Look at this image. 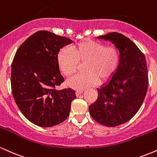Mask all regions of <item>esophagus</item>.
I'll list each match as a JSON object with an SVG mask.
<instances>
[{
  "label": "esophagus",
  "instance_id": "esophagus-1",
  "mask_svg": "<svg viewBox=\"0 0 157 157\" xmlns=\"http://www.w3.org/2000/svg\"><path fill=\"white\" fill-rule=\"evenodd\" d=\"M83 92V90H79V91H76V95L77 97L80 96V95Z\"/></svg>",
  "mask_w": 157,
  "mask_h": 157
}]
</instances>
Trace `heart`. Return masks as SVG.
Returning <instances> with one entry per match:
<instances>
[{
  "mask_svg": "<svg viewBox=\"0 0 157 157\" xmlns=\"http://www.w3.org/2000/svg\"><path fill=\"white\" fill-rule=\"evenodd\" d=\"M65 48L59 54L57 62L61 73L66 77H71L77 70V63L87 61L85 74L77 75L68 80L71 89L83 90L100 81L108 80L118 67L120 60V52L114 46H105L103 44L93 40H86Z\"/></svg>",
  "mask_w": 157,
  "mask_h": 157,
  "instance_id": "heart-1",
  "label": "heart"
}]
</instances>
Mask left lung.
<instances>
[{"label":"left lung","mask_w":157,"mask_h":157,"mask_svg":"<svg viewBox=\"0 0 157 157\" xmlns=\"http://www.w3.org/2000/svg\"><path fill=\"white\" fill-rule=\"evenodd\" d=\"M97 38L114 44L120 60L108 82L97 89L98 97L89 105V113L101 125L115 127L130 120L144 101L148 86L146 60L137 46L122 34L111 32Z\"/></svg>","instance_id":"8db88e82"}]
</instances>
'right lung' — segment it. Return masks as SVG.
Returning a JSON list of instances; mask_svg holds the SVG:
<instances>
[{
    "label": "right lung",
    "instance_id": "right-lung-1",
    "mask_svg": "<svg viewBox=\"0 0 157 157\" xmlns=\"http://www.w3.org/2000/svg\"><path fill=\"white\" fill-rule=\"evenodd\" d=\"M72 43L66 37L39 31L16 52L11 72L12 94L25 117L36 125L52 127L69 115L75 91L55 87L64 81L57 62L59 52Z\"/></svg>",
    "mask_w": 157,
    "mask_h": 157
}]
</instances>
